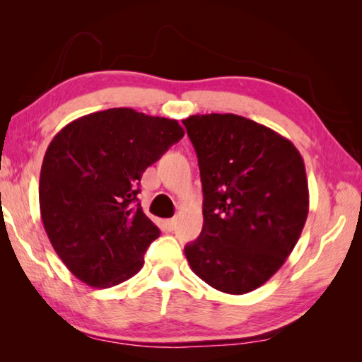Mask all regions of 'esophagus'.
<instances>
[{"mask_svg":"<svg viewBox=\"0 0 362 362\" xmlns=\"http://www.w3.org/2000/svg\"><path fill=\"white\" fill-rule=\"evenodd\" d=\"M175 225H177V220L175 218H169L164 222V226H166L168 231H174L175 230Z\"/></svg>","mask_w":362,"mask_h":362,"instance_id":"obj_1","label":"esophagus"}]
</instances>
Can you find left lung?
<instances>
[{"label":"left lung","mask_w":362,"mask_h":362,"mask_svg":"<svg viewBox=\"0 0 362 362\" xmlns=\"http://www.w3.org/2000/svg\"><path fill=\"white\" fill-rule=\"evenodd\" d=\"M203 183V230L185 246L198 276L225 293L257 289L283 267L308 216L305 164L291 140L244 116L183 119Z\"/></svg>","instance_id":"obj_1"}]
</instances>
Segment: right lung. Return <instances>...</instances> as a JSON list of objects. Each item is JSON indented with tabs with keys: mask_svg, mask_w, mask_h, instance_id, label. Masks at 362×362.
Here are the masks:
<instances>
[{
	"mask_svg": "<svg viewBox=\"0 0 362 362\" xmlns=\"http://www.w3.org/2000/svg\"><path fill=\"white\" fill-rule=\"evenodd\" d=\"M183 134L175 119L110 108L71 121L49 144L40 174L41 218L79 281L112 287L144 267L159 228L139 204L140 179Z\"/></svg>",
	"mask_w": 362,
	"mask_h": 362,
	"instance_id": "right-lung-1",
	"label": "right lung"
}]
</instances>
